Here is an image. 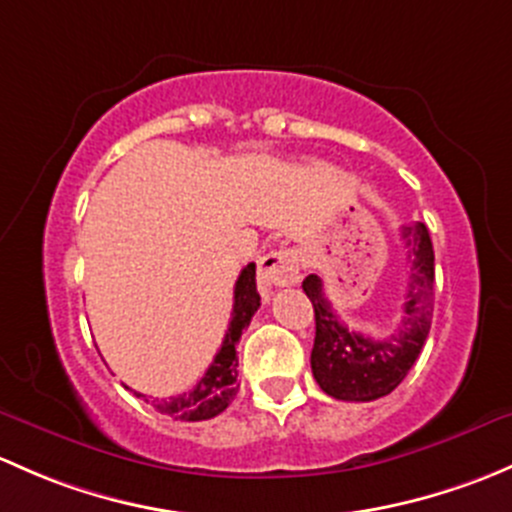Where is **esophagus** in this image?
Masks as SVG:
<instances>
[{"label": "esophagus", "mask_w": 512, "mask_h": 512, "mask_svg": "<svg viewBox=\"0 0 512 512\" xmlns=\"http://www.w3.org/2000/svg\"><path fill=\"white\" fill-rule=\"evenodd\" d=\"M300 278V258L293 249H276L258 261V286L263 293L271 288L293 286Z\"/></svg>", "instance_id": "1"}]
</instances>
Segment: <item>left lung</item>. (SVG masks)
I'll use <instances>...</instances> for the list:
<instances>
[{
    "instance_id": "left-lung-1",
    "label": "left lung",
    "mask_w": 512,
    "mask_h": 512,
    "mask_svg": "<svg viewBox=\"0 0 512 512\" xmlns=\"http://www.w3.org/2000/svg\"><path fill=\"white\" fill-rule=\"evenodd\" d=\"M407 258L412 263L404 313L392 335L374 340L355 333L340 320L325 298L320 276L310 273L303 291L315 310V342L310 352L315 382L340 402H374L402 384L414 367L434 313V246L426 224L416 221L402 229Z\"/></svg>"
}]
</instances>
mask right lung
Here are the masks:
<instances>
[{"label": "right lung", "mask_w": 512, "mask_h": 512, "mask_svg": "<svg viewBox=\"0 0 512 512\" xmlns=\"http://www.w3.org/2000/svg\"><path fill=\"white\" fill-rule=\"evenodd\" d=\"M258 305H261V295L256 291V263H249V266L241 271L239 281H236L234 286L231 323L214 362L209 365V370L204 372V377L199 379L194 389L177 394V397L157 399V412L179 421H204L221 414L229 407L231 399L236 397V389H239V384H236V374H239L236 372V367H239V360H236V345H239V337L244 333V328L251 323V318H254ZM135 394L147 399L145 394Z\"/></svg>", "instance_id": "obj_1"}]
</instances>
